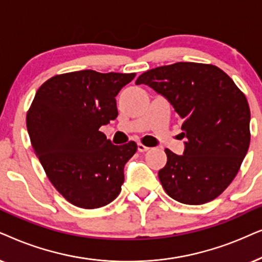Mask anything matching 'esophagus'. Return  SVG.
<instances>
[{
	"label": "esophagus",
	"instance_id": "34e87169",
	"mask_svg": "<svg viewBox=\"0 0 262 262\" xmlns=\"http://www.w3.org/2000/svg\"><path fill=\"white\" fill-rule=\"evenodd\" d=\"M148 149H149V147H147V146L142 145V144H140V142L138 144V151L139 152H146V151H148Z\"/></svg>",
	"mask_w": 262,
	"mask_h": 262
}]
</instances>
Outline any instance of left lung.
I'll use <instances>...</instances> for the list:
<instances>
[{
    "label": "left lung",
    "instance_id": "left-lung-1",
    "mask_svg": "<svg viewBox=\"0 0 262 262\" xmlns=\"http://www.w3.org/2000/svg\"><path fill=\"white\" fill-rule=\"evenodd\" d=\"M167 99L182 121L183 155L165 149L160 183L173 200L201 205L224 191L238 172L250 142V110L230 76L212 64L177 62L139 76Z\"/></svg>",
    "mask_w": 262,
    "mask_h": 262
}]
</instances>
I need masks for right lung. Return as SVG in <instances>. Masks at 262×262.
<instances>
[{
	"instance_id": "1",
	"label": "right lung",
	"mask_w": 262,
	"mask_h": 262,
	"mask_svg": "<svg viewBox=\"0 0 262 262\" xmlns=\"http://www.w3.org/2000/svg\"><path fill=\"white\" fill-rule=\"evenodd\" d=\"M135 73L91 69L52 76L38 89L26 124L48 179L66 200L98 208L118 196L124 165L138 146H116L99 132L117 117L115 97Z\"/></svg>"
}]
</instances>
